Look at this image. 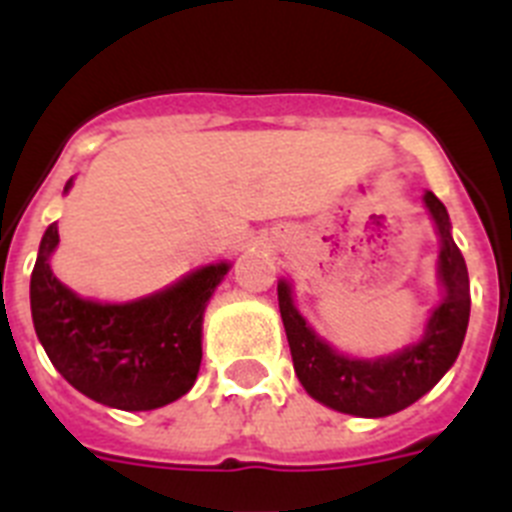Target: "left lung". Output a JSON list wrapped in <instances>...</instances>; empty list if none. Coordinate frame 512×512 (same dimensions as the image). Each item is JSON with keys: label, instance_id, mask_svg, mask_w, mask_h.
Wrapping results in <instances>:
<instances>
[{"label": "left lung", "instance_id": "1", "mask_svg": "<svg viewBox=\"0 0 512 512\" xmlns=\"http://www.w3.org/2000/svg\"><path fill=\"white\" fill-rule=\"evenodd\" d=\"M425 207L436 220L441 235L438 277L446 297L433 310L423 341L387 359H348L336 354L328 343L320 341L300 312L292 305L289 284H279V312L287 330L292 364L307 395L338 413L361 418H384L400 413L408 405L436 387L438 379L449 372L469 325V274L464 256L451 238L449 212L433 192H425Z\"/></svg>", "mask_w": 512, "mask_h": 512}]
</instances>
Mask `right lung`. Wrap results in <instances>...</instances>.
<instances>
[{
	"label": "right lung",
	"mask_w": 512,
	"mask_h": 512,
	"mask_svg": "<svg viewBox=\"0 0 512 512\" xmlns=\"http://www.w3.org/2000/svg\"><path fill=\"white\" fill-rule=\"evenodd\" d=\"M56 243L53 223L30 277V307L35 333L61 377L94 402L130 413L187 395L202 361V312L230 266L197 269L146 300L99 305L53 277L48 259Z\"/></svg>",
	"instance_id": "obj_1"
}]
</instances>
